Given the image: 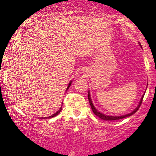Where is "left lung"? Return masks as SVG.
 I'll use <instances>...</instances> for the list:
<instances>
[{"label":"left lung","instance_id":"obj_1","mask_svg":"<svg viewBox=\"0 0 156 156\" xmlns=\"http://www.w3.org/2000/svg\"><path fill=\"white\" fill-rule=\"evenodd\" d=\"M139 45H140L141 47V44L139 43ZM144 93H145V92H144ZM144 94H143L142 97H141L140 101H139V105H137L136 108L134 109L133 112L129 113V114H125V115H122V116H108V115H106V114H103V113L100 112L98 110V109H96L95 107L94 106V105H93L92 99H91L90 92H89H89H88V99H89V104H90L91 108H92V112H93V113H94V114H95L97 117L101 118V119H103V120H117V119H123V118H125V117H130V116L133 115V114H135V113L138 110H139V107H140L141 103H142V100H143V98H144Z\"/></svg>","mask_w":156,"mask_h":156}]
</instances>
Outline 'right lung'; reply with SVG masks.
Here are the masks:
<instances>
[{"label":"right lung","mask_w":156,"mask_h":156,"mask_svg":"<svg viewBox=\"0 0 156 156\" xmlns=\"http://www.w3.org/2000/svg\"><path fill=\"white\" fill-rule=\"evenodd\" d=\"M71 83H72V80H71L70 82H69V85H68V87H67V90L66 91H67L68 90V89L69 88V87H70V85H71ZM62 107H61V108L58 109V111H57L55 113V114H52L51 116H49V117H41L40 119H48V118H52V117H55V116L56 115H58V114H59L60 113V112L61 111H62Z\"/></svg>","instance_id":"right-lung-1"}]
</instances>
